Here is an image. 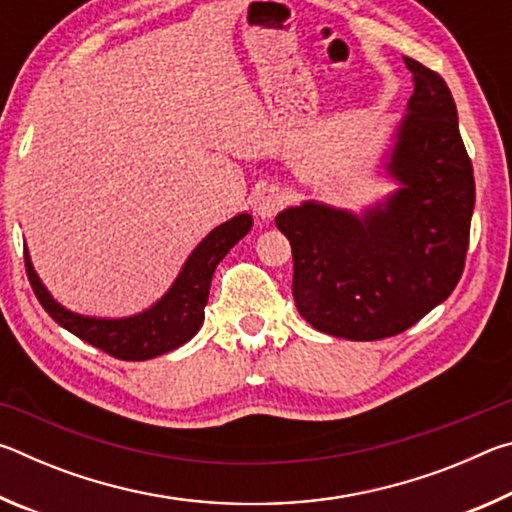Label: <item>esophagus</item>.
<instances>
[{
	"instance_id": "obj_1",
	"label": "esophagus",
	"mask_w": 512,
	"mask_h": 512,
	"mask_svg": "<svg viewBox=\"0 0 512 512\" xmlns=\"http://www.w3.org/2000/svg\"><path fill=\"white\" fill-rule=\"evenodd\" d=\"M284 203V196L277 187H264L262 192H257V196L253 198V212L257 219L268 221L273 219Z\"/></svg>"
}]
</instances>
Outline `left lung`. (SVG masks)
<instances>
[{
  "instance_id": "left-lung-1",
  "label": "left lung",
  "mask_w": 512,
  "mask_h": 512,
  "mask_svg": "<svg viewBox=\"0 0 512 512\" xmlns=\"http://www.w3.org/2000/svg\"><path fill=\"white\" fill-rule=\"evenodd\" d=\"M404 63L413 94L375 164L393 192L359 212L311 198L275 216L293 250L296 309L336 339L404 332L445 302L463 273L474 176L456 103L436 72Z\"/></svg>"
}]
</instances>
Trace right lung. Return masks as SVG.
Masks as SVG:
<instances>
[{
	"mask_svg": "<svg viewBox=\"0 0 512 512\" xmlns=\"http://www.w3.org/2000/svg\"><path fill=\"white\" fill-rule=\"evenodd\" d=\"M253 228V216L239 212L207 235L185 259L176 280L162 296L137 314L121 318L85 316L67 309L51 296L33 268L29 248H24L29 282L33 293L47 314L67 332L94 345L110 357L124 361H146L180 348L192 341L205 320V305L210 298L214 268L230 253V248L244 239Z\"/></svg>",
	"mask_w": 512,
	"mask_h": 512,
	"instance_id": "obj_1",
	"label": "right lung"
}]
</instances>
